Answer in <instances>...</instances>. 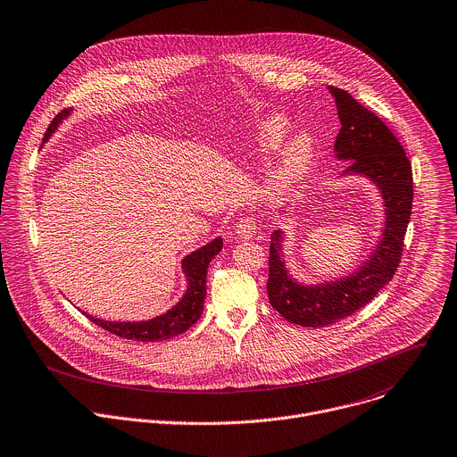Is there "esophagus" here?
Returning <instances> with one entry per match:
<instances>
[{
    "label": "esophagus",
    "mask_w": 457,
    "mask_h": 457,
    "mask_svg": "<svg viewBox=\"0 0 457 457\" xmlns=\"http://www.w3.org/2000/svg\"><path fill=\"white\" fill-rule=\"evenodd\" d=\"M233 233L238 237V238H253L254 233H256V222L253 217H240L237 220V224L233 226Z\"/></svg>",
    "instance_id": "esophagus-1"
}]
</instances>
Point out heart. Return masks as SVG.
Wrapping results in <instances>:
<instances>
[{"label": "heart", "mask_w": 457, "mask_h": 457, "mask_svg": "<svg viewBox=\"0 0 457 457\" xmlns=\"http://www.w3.org/2000/svg\"><path fill=\"white\" fill-rule=\"evenodd\" d=\"M288 130L287 120L279 116H270L263 120L258 127V139L263 150L272 152L279 146ZM312 160V143L309 137L294 139L281 154L279 165L274 172V183L278 188H287L294 185L307 172Z\"/></svg>", "instance_id": "b5f03b06"}]
</instances>
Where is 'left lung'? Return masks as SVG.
<instances>
[{
    "label": "left lung",
    "instance_id": "obj_1",
    "mask_svg": "<svg viewBox=\"0 0 457 457\" xmlns=\"http://www.w3.org/2000/svg\"><path fill=\"white\" fill-rule=\"evenodd\" d=\"M341 129L336 154L352 160L346 172H361L375 181L386 204V229L370 260L348 278L303 287L292 281L281 260V233L270 235L267 295L272 309L299 327H328L350 318L386 287L402 260L403 238L412 208V169L405 150L389 127L348 91L332 87Z\"/></svg>",
    "mask_w": 457,
    "mask_h": 457
}]
</instances>
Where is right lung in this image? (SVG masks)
<instances>
[{
  "label": "right lung",
  "mask_w": 457,
  "mask_h": 457,
  "mask_svg": "<svg viewBox=\"0 0 457 457\" xmlns=\"http://www.w3.org/2000/svg\"><path fill=\"white\" fill-rule=\"evenodd\" d=\"M68 112L70 111L64 109L52 120L48 130L45 132L43 141H46L52 136V132L57 129L59 121L64 116H68ZM220 249H222V238H215L208 245L194 251L192 254H188L183 260V269L188 278V290L178 305L172 311H169L167 314L150 320V321H141V323H111V321L95 320L91 316H87V318L100 328L118 336V337L130 339V341H141V343H156V341L170 339V337H176V336L187 332L190 327H194L199 321V318L203 314L204 297H206L208 265L215 258V254H219Z\"/></svg>",
  "instance_id": "obj_1"
}]
</instances>
